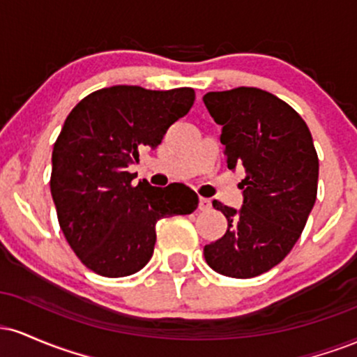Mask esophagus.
<instances>
[{
	"instance_id": "esophagus-1",
	"label": "esophagus",
	"mask_w": 357,
	"mask_h": 357,
	"mask_svg": "<svg viewBox=\"0 0 357 357\" xmlns=\"http://www.w3.org/2000/svg\"><path fill=\"white\" fill-rule=\"evenodd\" d=\"M199 210H202V211H210L211 210V199L199 198Z\"/></svg>"
}]
</instances>
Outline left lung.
Returning a JSON list of instances; mask_svg holds the SVG:
<instances>
[{
  "label": "left lung",
  "mask_w": 357,
  "mask_h": 357,
  "mask_svg": "<svg viewBox=\"0 0 357 357\" xmlns=\"http://www.w3.org/2000/svg\"><path fill=\"white\" fill-rule=\"evenodd\" d=\"M203 102L223 127L228 167L245 174L240 210L213 202L228 230L204 247V258L221 275H261L289 255L314 208L319 159L312 136L296 110L261 89L208 92Z\"/></svg>",
  "instance_id": "1"
}]
</instances>
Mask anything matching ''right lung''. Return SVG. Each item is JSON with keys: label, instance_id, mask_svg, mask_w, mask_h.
I'll return each mask as SVG.
<instances>
[{"label": "right lung", "instance_id": "add662e5", "mask_svg": "<svg viewBox=\"0 0 357 357\" xmlns=\"http://www.w3.org/2000/svg\"><path fill=\"white\" fill-rule=\"evenodd\" d=\"M195 90L114 85L82 99L53 146L50 190L61 231L85 267L126 277L151 260L155 223L198 208L184 184L136 186L129 167L155 149L166 130L190 112Z\"/></svg>", "mask_w": 357, "mask_h": 357}]
</instances>
